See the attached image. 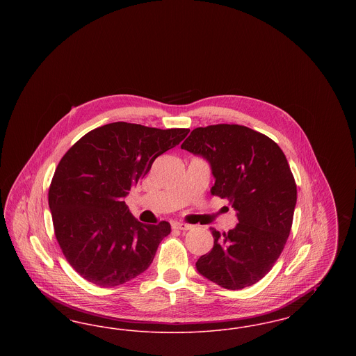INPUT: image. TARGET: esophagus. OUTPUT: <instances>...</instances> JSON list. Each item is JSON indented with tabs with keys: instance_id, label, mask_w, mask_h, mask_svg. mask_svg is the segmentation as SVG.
<instances>
[{
	"instance_id": "esophagus-1",
	"label": "esophagus",
	"mask_w": 356,
	"mask_h": 356,
	"mask_svg": "<svg viewBox=\"0 0 356 356\" xmlns=\"http://www.w3.org/2000/svg\"><path fill=\"white\" fill-rule=\"evenodd\" d=\"M172 228L173 229H179V231H188L192 228L191 224H186V222H181V221H173L172 222Z\"/></svg>"
}]
</instances>
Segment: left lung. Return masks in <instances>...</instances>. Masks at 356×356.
Returning a JSON list of instances; mask_svg holds the SVG:
<instances>
[{
  "instance_id": "1",
  "label": "left lung",
  "mask_w": 356,
  "mask_h": 356,
  "mask_svg": "<svg viewBox=\"0 0 356 356\" xmlns=\"http://www.w3.org/2000/svg\"><path fill=\"white\" fill-rule=\"evenodd\" d=\"M181 148L209 161L211 192L228 200L238 220L228 232L211 228L213 248L197 271L227 289L252 286L271 271L291 232L296 183L286 154L268 136L237 124L196 128Z\"/></svg>"
}]
</instances>
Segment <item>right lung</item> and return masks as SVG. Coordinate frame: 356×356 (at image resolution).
<instances>
[{
	"label": "right lung",
	"mask_w": 356,
	"mask_h": 356,
	"mask_svg": "<svg viewBox=\"0 0 356 356\" xmlns=\"http://www.w3.org/2000/svg\"><path fill=\"white\" fill-rule=\"evenodd\" d=\"M188 132L118 121L88 132L63 156L48 193L51 220L63 254L85 280L116 287L151 266L170 224L140 222L122 199Z\"/></svg>",
	"instance_id": "add662e5"
}]
</instances>
